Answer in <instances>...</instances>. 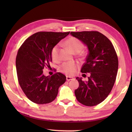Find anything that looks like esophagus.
<instances>
[{"label":"esophagus","instance_id":"1","mask_svg":"<svg viewBox=\"0 0 132 132\" xmlns=\"http://www.w3.org/2000/svg\"><path fill=\"white\" fill-rule=\"evenodd\" d=\"M73 79V77H70V76H66V80L67 81H70V80H71Z\"/></svg>","mask_w":132,"mask_h":132}]
</instances>
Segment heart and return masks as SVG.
Masks as SVG:
<instances>
[{"instance_id": "heart-1", "label": "heart", "mask_w": 132, "mask_h": 132, "mask_svg": "<svg viewBox=\"0 0 132 132\" xmlns=\"http://www.w3.org/2000/svg\"><path fill=\"white\" fill-rule=\"evenodd\" d=\"M66 44L70 50L73 52H80L84 48V45L81 41L75 37H71L66 41ZM51 57L53 61H57L59 60V48L58 45L53 46L51 52ZM79 64L75 62H64L60 67V70L67 75H73L76 72Z\"/></svg>"}]
</instances>
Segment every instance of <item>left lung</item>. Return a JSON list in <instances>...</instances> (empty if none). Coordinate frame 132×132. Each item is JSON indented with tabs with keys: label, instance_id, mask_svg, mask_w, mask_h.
<instances>
[{
	"label": "left lung",
	"instance_id": "1",
	"mask_svg": "<svg viewBox=\"0 0 132 132\" xmlns=\"http://www.w3.org/2000/svg\"><path fill=\"white\" fill-rule=\"evenodd\" d=\"M70 34L87 46L88 53L81 72L90 73L86 82L76 78L79 87L75 91V95L84 105H97L108 97L115 84L118 69L117 52L110 40L98 31L71 32Z\"/></svg>",
	"mask_w": 132,
	"mask_h": 132
}]
</instances>
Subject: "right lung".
I'll use <instances>...</instances> for the list:
<instances>
[{
	"instance_id": "add662e5",
	"label": "right lung",
	"mask_w": 132,
	"mask_h": 132,
	"mask_svg": "<svg viewBox=\"0 0 132 132\" xmlns=\"http://www.w3.org/2000/svg\"><path fill=\"white\" fill-rule=\"evenodd\" d=\"M69 33L36 32L28 37L18 51L15 61L18 81L27 97L35 104L52 102L59 87L66 81L65 76L59 72L45 76L43 69L50 66L53 46Z\"/></svg>"
}]
</instances>
